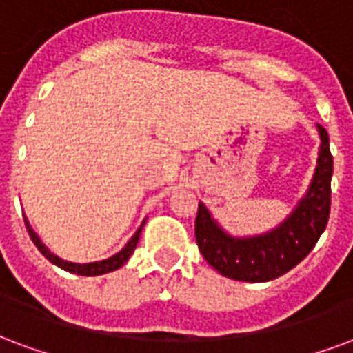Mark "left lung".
I'll use <instances>...</instances> for the list:
<instances>
[{
	"instance_id": "8db88e82",
	"label": "left lung",
	"mask_w": 353,
	"mask_h": 353,
	"mask_svg": "<svg viewBox=\"0 0 353 353\" xmlns=\"http://www.w3.org/2000/svg\"><path fill=\"white\" fill-rule=\"evenodd\" d=\"M321 146L316 173L307 195L282 225L271 233L250 239L228 235L199 203L195 218V241L208 265L228 279L241 282H269L292 271L312 250L325 230L331 210L333 156L329 135L321 125Z\"/></svg>"
}]
</instances>
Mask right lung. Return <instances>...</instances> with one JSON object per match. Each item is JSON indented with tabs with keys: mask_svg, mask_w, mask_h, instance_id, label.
I'll return each mask as SVG.
<instances>
[{
	"mask_svg": "<svg viewBox=\"0 0 353 353\" xmlns=\"http://www.w3.org/2000/svg\"><path fill=\"white\" fill-rule=\"evenodd\" d=\"M26 222V228H28V233H30V236H32L33 244L37 246V250L45 256L50 263L58 265L60 269H63V271L68 272H73V274H81V276H97V274H105V272H110V271H117V269H120L128 259H130V256L133 254V250H135V246H137L139 243V236H141V231H143V228H139L137 231H135V235L131 236L130 243L123 246L122 250L118 252V254H114L112 258L109 259H103V261H95V263H71V261H63V259H60L58 256H54L52 252L46 248L45 244L41 243L39 236L35 235L32 230V225L28 223V220H24Z\"/></svg>",
	"mask_w": 353,
	"mask_h": 353,
	"instance_id": "obj_1",
	"label": "right lung"
}]
</instances>
